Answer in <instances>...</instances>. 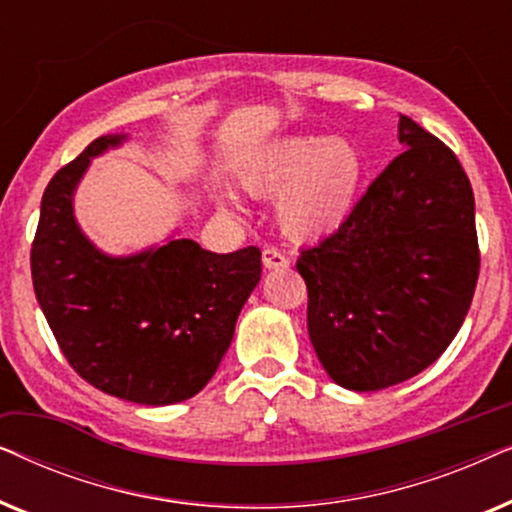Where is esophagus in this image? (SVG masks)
<instances>
[{
	"instance_id": "esophagus-1",
	"label": "esophagus",
	"mask_w": 512,
	"mask_h": 512,
	"mask_svg": "<svg viewBox=\"0 0 512 512\" xmlns=\"http://www.w3.org/2000/svg\"><path fill=\"white\" fill-rule=\"evenodd\" d=\"M263 265L268 270H282V268H289V258H286L282 251L265 247L263 249Z\"/></svg>"
}]
</instances>
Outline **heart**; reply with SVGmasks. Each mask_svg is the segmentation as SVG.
<instances>
[{
	"label": "heart",
	"instance_id": "b5f03b06",
	"mask_svg": "<svg viewBox=\"0 0 512 512\" xmlns=\"http://www.w3.org/2000/svg\"><path fill=\"white\" fill-rule=\"evenodd\" d=\"M368 165L347 137L293 135L277 139L244 165L242 186L258 198H275L279 228L293 240H321L352 219ZM235 209V202L223 198Z\"/></svg>",
	"mask_w": 512,
	"mask_h": 512
}]
</instances>
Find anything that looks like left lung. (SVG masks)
Returning <instances> with one entry per match:
<instances>
[{
  "label": "left lung",
  "mask_w": 512,
  "mask_h": 512,
  "mask_svg": "<svg viewBox=\"0 0 512 512\" xmlns=\"http://www.w3.org/2000/svg\"><path fill=\"white\" fill-rule=\"evenodd\" d=\"M401 156L352 219L300 251L307 333L328 377L377 391L429 368L464 324L480 272L473 188L457 156L401 116Z\"/></svg>",
  "instance_id": "1"
}]
</instances>
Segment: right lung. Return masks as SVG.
<instances>
[{"label":"right lung","instance_id":"obj_1","mask_svg":"<svg viewBox=\"0 0 512 512\" xmlns=\"http://www.w3.org/2000/svg\"><path fill=\"white\" fill-rule=\"evenodd\" d=\"M123 142L125 135L97 137L48 181L32 284L83 380L130 403L172 405L198 394L219 368L261 279V249L214 254L177 237L132 256L97 249L76 223L74 191L90 160Z\"/></svg>","mask_w":512,"mask_h":512}]
</instances>
